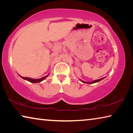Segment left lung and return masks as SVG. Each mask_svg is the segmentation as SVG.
<instances>
[{
    "instance_id": "1",
    "label": "left lung",
    "mask_w": 133,
    "mask_h": 133,
    "mask_svg": "<svg viewBox=\"0 0 133 133\" xmlns=\"http://www.w3.org/2000/svg\"><path fill=\"white\" fill-rule=\"evenodd\" d=\"M104 77H103V78H100V79H98V80H94L93 82H83V81H82V80H80V81L82 82H83V83H87V84H93V83H97V82H100V80H103V78H104Z\"/></svg>"
}]
</instances>
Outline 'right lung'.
<instances>
[{
    "label": "right lung",
    "mask_w": 133,
    "mask_h": 133,
    "mask_svg": "<svg viewBox=\"0 0 133 133\" xmlns=\"http://www.w3.org/2000/svg\"><path fill=\"white\" fill-rule=\"evenodd\" d=\"M48 75L44 76V77H42V78H39V79H33V78H29V77H22V76H21V77L22 78H23V79L28 80V81H29V82H31V83H36L41 82L42 81H43L44 79H45V78H46L47 77H48Z\"/></svg>",
    "instance_id": "add662e5"
}]
</instances>
